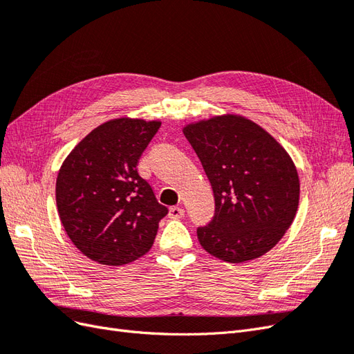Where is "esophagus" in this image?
I'll use <instances>...</instances> for the list:
<instances>
[{
  "instance_id": "34e87169",
  "label": "esophagus",
  "mask_w": 354,
  "mask_h": 354,
  "mask_svg": "<svg viewBox=\"0 0 354 354\" xmlns=\"http://www.w3.org/2000/svg\"><path fill=\"white\" fill-rule=\"evenodd\" d=\"M169 218H174V220H178L185 216V209L180 208V207H171L169 208V212H168Z\"/></svg>"
}]
</instances>
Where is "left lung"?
Instances as JSON below:
<instances>
[{"label":"left lung","instance_id":"obj_1","mask_svg":"<svg viewBox=\"0 0 354 354\" xmlns=\"http://www.w3.org/2000/svg\"><path fill=\"white\" fill-rule=\"evenodd\" d=\"M209 180L216 211L198 227L202 248L242 263L281 241L298 208L299 181L285 149L241 116H217L185 128Z\"/></svg>","mask_w":354,"mask_h":354}]
</instances>
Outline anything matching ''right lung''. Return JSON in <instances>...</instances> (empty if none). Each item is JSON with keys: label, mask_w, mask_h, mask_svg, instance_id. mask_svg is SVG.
<instances>
[{"label": "right lung", "mask_w": 354, "mask_h": 354, "mask_svg": "<svg viewBox=\"0 0 354 354\" xmlns=\"http://www.w3.org/2000/svg\"><path fill=\"white\" fill-rule=\"evenodd\" d=\"M160 122L120 118L75 146L59 171L56 202L73 245L108 266L137 260L152 248L168 208L137 171Z\"/></svg>", "instance_id": "right-lung-1"}]
</instances>
